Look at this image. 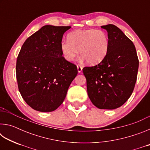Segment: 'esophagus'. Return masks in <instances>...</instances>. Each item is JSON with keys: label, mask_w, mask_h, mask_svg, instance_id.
<instances>
[{"label": "esophagus", "mask_w": 150, "mask_h": 150, "mask_svg": "<svg viewBox=\"0 0 150 150\" xmlns=\"http://www.w3.org/2000/svg\"><path fill=\"white\" fill-rule=\"evenodd\" d=\"M77 70H78V72L79 73H81V71H82V69H83V67L81 66V65H77Z\"/></svg>", "instance_id": "obj_1"}]
</instances>
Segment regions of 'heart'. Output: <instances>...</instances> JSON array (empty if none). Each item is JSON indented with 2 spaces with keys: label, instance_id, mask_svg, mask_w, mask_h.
I'll return each instance as SVG.
<instances>
[{
  "label": "heart",
  "instance_id": "1",
  "mask_svg": "<svg viewBox=\"0 0 150 150\" xmlns=\"http://www.w3.org/2000/svg\"><path fill=\"white\" fill-rule=\"evenodd\" d=\"M68 40L61 43V50L66 60L71 62L79 54L89 64L100 62L107 54L109 38L101 30H77L69 33Z\"/></svg>",
  "mask_w": 150,
  "mask_h": 150
}]
</instances>
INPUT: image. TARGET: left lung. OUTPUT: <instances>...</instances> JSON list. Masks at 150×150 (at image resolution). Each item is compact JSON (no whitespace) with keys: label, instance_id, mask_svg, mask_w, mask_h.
Listing matches in <instances>:
<instances>
[{"label":"left lung","instance_id":"obj_1","mask_svg":"<svg viewBox=\"0 0 150 150\" xmlns=\"http://www.w3.org/2000/svg\"><path fill=\"white\" fill-rule=\"evenodd\" d=\"M108 32L109 49L102 62L83 69L91 102L100 109H115L132 93L139 60L133 42L113 24L102 26Z\"/></svg>","mask_w":150,"mask_h":150}]
</instances>
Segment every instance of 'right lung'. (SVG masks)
I'll return each mask as SVG.
<instances>
[{"label":"right lung","instance_id":"add662e5","mask_svg":"<svg viewBox=\"0 0 150 150\" xmlns=\"http://www.w3.org/2000/svg\"><path fill=\"white\" fill-rule=\"evenodd\" d=\"M71 28L45 25L26 39L18 55V87L35 110H56L77 75V66L66 60L61 50L63 35Z\"/></svg>","mask_w":150,"mask_h":150}]
</instances>
